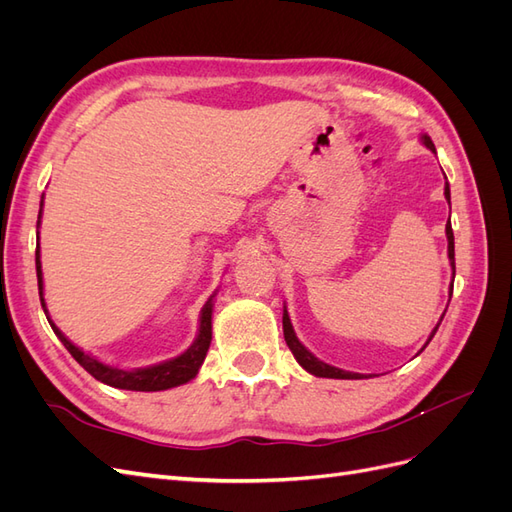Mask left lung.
<instances>
[{"instance_id": "1", "label": "left lung", "mask_w": 512, "mask_h": 512, "mask_svg": "<svg viewBox=\"0 0 512 512\" xmlns=\"http://www.w3.org/2000/svg\"><path fill=\"white\" fill-rule=\"evenodd\" d=\"M421 141H423V145H425L429 151L436 153V147H433L431 138H429L427 134L421 136ZM444 179H446V177H444ZM444 196H446V200H448V205H451V188H448V181L444 183ZM446 239H448V260H451L453 277H455V237H453L451 222L446 224ZM451 286H453V284H451ZM442 318H444V316H442ZM442 318H440V322H442ZM440 322L436 324V329L431 331V335H429V339H427V344L431 342V337L436 335V331H438V327H440ZM282 324H284V339H286V344H288L290 352L294 354V359H297V363H299L305 371H309V374H312V376H318V378H337V380H361V378H371V376H365V374H354V371H346V369L333 367V365H329V363H324V361L316 359V356L299 342V337H297V333H294L292 324H290V316H288V312H286V307H284ZM427 344H425V346H427ZM425 346H423V348H425Z\"/></svg>"}]
</instances>
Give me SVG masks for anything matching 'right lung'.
<instances>
[{
	"label": "right lung",
	"instance_id": "add662e5",
	"mask_svg": "<svg viewBox=\"0 0 512 512\" xmlns=\"http://www.w3.org/2000/svg\"><path fill=\"white\" fill-rule=\"evenodd\" d=\"M40 218H42V209L38 215V226H40ZM36 275H38V290H40V303L46 314V320H49L51 329L55 331V335L61 339V344L66 346V350L74 356V361L79 363L85 371H89L91 376L96 380L115 386V389H126V391H166L173 389V386H181L185 382H190L192 378H196L200 365H203L207 350L211 346V314H213V299L215 292L209 297V301L205 303V307L200 309V324H198V335L194 339V344L185 350L183 354L175 356V359H168L156 365L149 367H141V369H119L113 365H106L102 361H98L96 356H91L87 352H83L81 348H76L70 339L61 333L55 322L49 316V309H46L44 303V282H42V262H40V232H38V247H36Z\"/></svg>",
	"mask_w": 512,
	"mask_h": 512
}]
</instances>
